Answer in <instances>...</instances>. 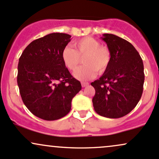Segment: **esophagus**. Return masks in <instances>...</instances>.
<instances>
[{
  "label": "esophagus",
  "instance_id": "1",
  "mask_svg": "<svg viewBox=\"0 0 159 159\" xmlns=\"http://www.w3.org/2000/svg\"><path fill=\"white\" fill-rule=\"evenodd\" d=\"M87 85H89V83L88 82H81V86L83 87H87Z\"/></svg>",
  "mask_w": 159,
  "mask_h": 159
}]
</instances>
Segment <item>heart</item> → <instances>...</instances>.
Instances as JSON below:
<instances>
[{"label": "heart", "instance_id": "b5f03b06", "mask_svg": "<svg viewBox=\"0 0 159 159\" xmlns=\"http://www.w3.org/2000/svg\"><path fill=\"white\" fill-rule=\"evenodd\" d=\"M73 49L66 46L61 52L63 64L69 70L74 71L83 58V67L74 72L77 79L85 81L96 75L102 74L110 66L111 53L106 46L100 45L97 39L93 37H84L74 42Z\"/></svg>", "mask_w": 159, "mask_h": 159}]
</instances>
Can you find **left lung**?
<instances>
[{
	"label": "left lung",
	"mask_w": 159,
	"mask_h": 159,
	"mask_svg": "<svg viewBox=\"0 0 159 159\" xmlns=\"http://www.w3.org/2000/svg\"><path fill=\"white\" fill-rule=\"evenodd\" d=\"M111 53V62L99 79L91 83L96 93L94 110L100 116L120 118L130 113L143 93V63L129 42L111 34L102 37Z\"/></svg>",
	"instance_id": "left-lung-1"
}]
</instances>
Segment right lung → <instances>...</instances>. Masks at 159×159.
I'll return each instance as SVG.
<instances>
[{
    "mask_svg": "<svg viewBox=\"0 0 159 159\" xmlns=\"http://www.w3.org/2000/svg\"><path fill=\"white\" fill-rule=\"evenodd\" d=\"M71 36L53 33L34 40L19 58L17 83L25 106L45 120L61 119L71 110L72 98L81 90L61 59Z\"/></svg>",
    "mask_w": 159,
    "mask_h": 159,
    "instance_id": "right-lung-1",
    "label": "right lung"
}]
</instances>
